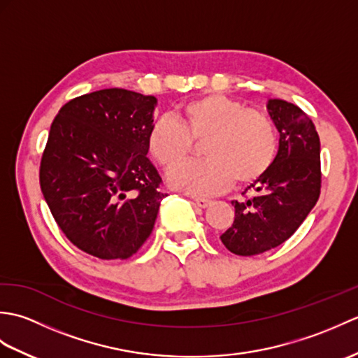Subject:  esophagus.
Listing matches in <instances>:
<instances>
[{
    "label": "esophagus",
    "instance_id": "34e87169",
    "mask_svg": "<svg viewBox=\"0 0 358 358\" xmlns=\"http://www.w3.org/2000/svg\"><path fill=\"white\" fill-rule=\"evenodd\" d=\"M194 204H195V206H199V208L204 209V208L209 206L210 200H206V199H194Z\"/></svg>",
    "mask_w": 358,
    "mask_h": 358
}]
</instances>
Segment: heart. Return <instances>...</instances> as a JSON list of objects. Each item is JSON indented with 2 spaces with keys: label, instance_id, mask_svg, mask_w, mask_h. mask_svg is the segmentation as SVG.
Masks as SVG:
<instances>
[{
  "label": "heart",
  "instance_id": "obj_1",
  "mask_svg": "<svg viewBox=\"0 0 358 358\" xmlns=\"http://www.w3.org/2000/svg\"><path fill=\"white\" fill-rule=\"evenodd\" d=\"M178 117L180 123L158 118L146 138L150 157L166 171L183 163L194 143H203L204 162L183 164L169 173L167 181L173 189L195 196L217 195L234 181L237 186L257 183L275 162L277 131L262 110L210 94L185 103Z\"/></svg>",
  "mask_w": 358,
  "mask_h": 358
}]
</instances>
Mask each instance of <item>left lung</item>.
<instances>
[{
    "label": "left lung",
    "instance_id": "1",
    "mask_svg": "<svg viewBox=\"0 0 358 358\" xmlns=\"http://www.w3.org/2000/svg\"><path fill=\"white\" fill-rule=\"evenodd\" d=\"M268 113L280 134L278 152L269 172L245 189L243 201H232L235 218L222 234L235 255H257L280 246L299 229L320 196V138L299 106L269 100Z\"/></svg>",
    "mask_w": 358,
    "mask_h": 358
}]
</instances>
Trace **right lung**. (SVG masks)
I'll list each match as a JSON object with an SVG mask.
<instances>
[{"mask_svg":"<svg viewBox=\"0 0 358 358\" xmlns=\"http://www.w3.org/2000/svg\"><path fill=\"white\" fill-rule=\"evenodd\" d=\"M155 106L152 95L103 89L66 103L50 126L44 200L66 237L101 260L132 257L166 196L146 146Z\"/></svg>","mask_w":358,"mask_h":358,"instance_id":"right-lung-1","label":"right lung"}]
</instances>
